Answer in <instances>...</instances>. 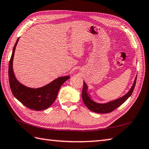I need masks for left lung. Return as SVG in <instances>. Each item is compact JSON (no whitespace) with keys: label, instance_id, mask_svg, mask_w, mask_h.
I'll return each instance as SVG.
<instances>
[{"label":"left lung","instance_id":"8db88e82","mask_svg":"<svg viewBox=\"0 0 149 149\" xmlns=\"http://www.w3.org/2000/svg\"><path fill=\"white\" fill-rule=\"evenodd\" d=\"M136 83V77L134 80V83L132 88L129 90V92L127 93L126 95H125L123 97L118 99L115 101H110L109 103H105V104H100L95 103L91 99H90L88 94H87L86 90H87V86L86 83L84 82L83 88L82 91V98L84 103L89 110H91L92 112L100 113H110L112 112L113 110L117 109L118 107L121 106L124 102L126 101L128 98H129L130 95L132 94L133 90L134 89V87Z\"/></svg>","mask_w":149,"mask_h":149}]
</instances>
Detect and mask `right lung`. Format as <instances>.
I'll use <instances>...</instances> for the list:
<instances>
[{"label": "right lung", "mask_w": 149, "mask_h": 149, "mask_svg": "<svg viewBox=\"0 0 149 149\" xmlns=\"http://www.w3.org/2000/svg\"><path fill=\"white\" fill-rule=\"evenodd\" d=\"M18 38L15 44L12 54L9 63V83L13 95L27 108L35 110L48 109L56 100L58 92L62 84L70 78L69 76L61 77L41 88H31L20 84L17 80L13 71V59L15 49L19 41Z\"/></svg>", "instance_id": "right-lung-1"}]
</instances>
